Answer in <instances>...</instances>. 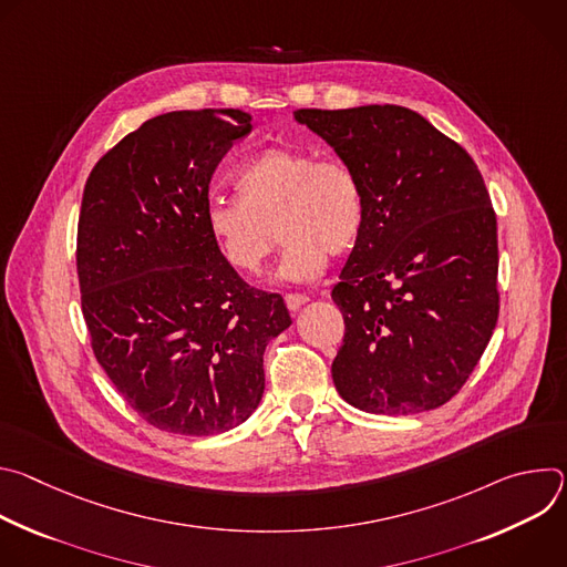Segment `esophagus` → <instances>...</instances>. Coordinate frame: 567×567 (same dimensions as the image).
I'll return each mask as SVG.
<instances>
[{"label": "esophagus", "instance_id": "esophagus-1", "mask_svg": "<svg viewBox=\"0 0 567 567\" xmlns=\"http://www.w3.org/2000/svg\"><path fill=\"white\" fill-rule=\"evenodd\" d=\"M285 302H287L289 311H298L305 302H309V296H305V293H287Z\"/></svg>", "mask_w": 567, "mask_h": 567}]
</instances>
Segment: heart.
Returning a JSON list of instances; mask_svg holds the SVG:
<instances>
[{"mask_svg":"<svg viewBox=\"0 0 567 567\" xmlns=\"http://www.w3.org/2000/svg\"><path fill=\"white\" fill-rule=\"evenodd\" d=\"M235 197L206 202V228L221 258L239 274L265 269L280 237L287 251L280 278L309 282L330 256L350 254L365 224L363 190L341 158H316L309 150L267 147L235 173Z\"/></svg>","mask_w":567,"mask_h":567,"instance_id":"obj_1","label":"heart"}]
</instances>
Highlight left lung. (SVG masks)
I'll use <instances>...</instances> for the list:
<instances>
[{
	"instance_id": "left-lung-1",
	"label": "left lung",
	"mask_w": 567,
	"mask_h": 567,
	"mask_svg": "<svg viewBox=\"0 0 567 567\" xmlns=\"http://www.w3.org/2000/svg\"><path fill=\"white\" fill-rule=\"evenodd\" d=\"M293 116L354 171L365 204L332 289L346 322L334 385L374 415L440 409L477 365L501 309L496 213L475 161L409 107Z\"/></svg>"
}]
</instances>
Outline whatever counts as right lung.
<instances>
[{"label": "right lung", "instance_id": "1", "mask_svg": "<svg viewBox=\"0 0 567 567\" xmlns=\"http://www.w3.org/2000/svg\"><path fill=\"white\" fill-rule=\"evenodd\" d=\"M249 132L241 110L161 114L85 184L75 267L92 350L158 431L204 437L247 422L265 348L291 326L282 296L241 280L206 228L210 177Z\"/></svg>", "mask_w": 567, "mask_h": 567}]
</instances>
